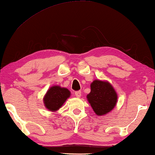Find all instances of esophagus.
Masks as SVG:
<instances>
[{
	"mask_svg": "<svg viewBox=\"0 0 155 155\" xmlns=\"http://www.w3.org/2000/svg\"><path fill=\"white\" fill-rule=\"evenodd\" d=\"M75 96L78 97V98H80L81 96V91H75Z\"/></svg>",
	"mask_w": 155,
	"mask_h": 155,
	"instance_id": "esophagus-1",
	"label": "esophagus"
}]
</instances>
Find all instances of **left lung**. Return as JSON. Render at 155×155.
I'll return each instance as SVG.
<instances>
[{"instance_id": "8db88e82", "label": "left lung", "mask_w": 155, "mask_h": 155, "mask_svg": "<svg viewBox=\"0 0 155 155\" xmlns=\"http://www.w3.org/2000/svg\"><path fill=\"white\" fill-rule=\"evenodd\" d=\"M89 103L98 115H105L114 108L117 94L108 82L95 80L91 84V91L87 96Z\"/></svg>"}]
</instances>
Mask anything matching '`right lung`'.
<instances>
[{
  "label": "right lung",
  "mask_w": 155,
  "mask_h": 155,
  "mask_svg": "<svg viewBox=\"0 0 155 155\" xmlns=\"http://www.w3.org/2000/svg\"><path fill=\"white\" fill-rule=\"evenodd\" d=\"M70 96V91L60 86H53L49 89L44 98V103L50 111H57Z\"/></svg>",
  "instance_id": "right-lung-1"
}]
</instances>
